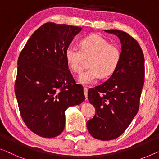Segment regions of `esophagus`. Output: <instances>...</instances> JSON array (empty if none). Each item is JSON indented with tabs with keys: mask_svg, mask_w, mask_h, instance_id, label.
Segmentation results:
<instances>
[{
	"mask_svg": "<svg viewBox=\"0 0 159 159\" xmlns=\"http://www.w3.org/2000/svg\"><path fill=\"white\" fill-rule=\"evenodd\" d=\"M84 92L85 96H86V99H87V98H88V88L84 87Z\"/></svg>",
	"mask_w": 159,
	"mask_h": 159,
	"instance_id": "obj_1",
	"label": "esophagus"
}]
</instances>
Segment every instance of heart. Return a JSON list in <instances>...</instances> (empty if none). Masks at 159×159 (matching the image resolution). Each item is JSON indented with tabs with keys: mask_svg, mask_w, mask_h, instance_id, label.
Returning a JSON list of instances; mask_svg holds the SVG:
<instances>
[{
	"mask_svg": "<svg viewBox=\"0 0 159 159\" xmlns=\"http://www.w3.org/2000/svg\"><path fill=\"white\" fill-rule=\"evenodd\" d=\"M80 50L73 45H68L65 50V58L68 68L79 73L84 65V58H90L89 68L79 77L83 84H91L97 80L106 79L115 73L118 67L121 53L118 47L109 43L102 36L92 34L79 41Z\"/></svg>",
	"mask_w": 159,
	"mask_h": 159,
	"instance_id": "heart-1",
	"label": "heart"
}]
</instances>
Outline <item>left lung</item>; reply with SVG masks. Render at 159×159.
Returning <instances> with one entry per match:
<instances>
[{"label":"left lung","mask_w":159,"mask_h":159,"mask_svg":"<svg viewBox=\"0 0 159 159\" xmlns=\"http://www.w3.org/2000/svg\"><path fill=\"white\" fill-rule=\"evenodd\" d=\"M104 30L119 38L121 57L110 79L88 91L96 114L87 121V129L93 138L109 141L120 136L138 113L145 66L143 51L134 38L122 30Z\"/></svg>","instance_id":"obj_1"}]
</instances>
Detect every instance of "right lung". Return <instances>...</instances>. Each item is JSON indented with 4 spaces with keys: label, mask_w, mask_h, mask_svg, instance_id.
Segmentation results:
<instances>
[{
    "label": "right lung",
    "mask_w": 159,
    "mask_h": 159,
    "mask_svg": "<svg viewBox=\"0 0 159 159\" xmlns=\"http://www.w3.org/2000/svg\"><path fill=\"white\" fill-rule=\"evenodd\" d=\"M81 27L44 23L31 35L18 59L15 93L25 124L44 138L65 127V111L85 100L65 58V50Z\"/></svg>",
    "instance_id": "obj_1"
}]
</instances>
